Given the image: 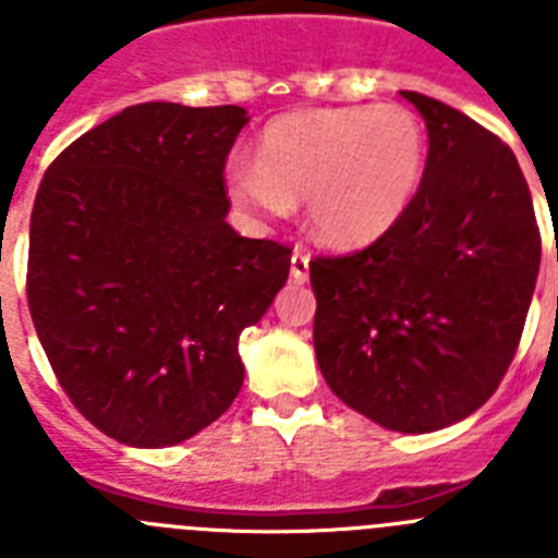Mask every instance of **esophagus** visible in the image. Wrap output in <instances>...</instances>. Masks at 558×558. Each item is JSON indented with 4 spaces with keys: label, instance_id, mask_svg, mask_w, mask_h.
Wrapping results in <instances>:
<instances>
[{
    "label": "esophagus",
    "instance_id": "34e87169",
    "mask_svg": "<svg viewBox=\"0 0 558 558\" xmlns=\"http://www.w3.org/2000/svg\"><path fill=\"white\" fill-rule=\"evenodd\" d=\"M290 279H293L295 284H304L310 279V256L299 248L290 256Z\"/></svg>",
    "mask_w": 558,
    "mask_h": 558
}]
</instances>
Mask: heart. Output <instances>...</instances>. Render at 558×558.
<instances>
[{
	"label": "heart",
	"mask_w": 558,
	"mask_h": 558,
	"mask_svg": "<svg viewBox=\"0 0 558 558\" xmlns=\"http://www.w3.org/2000/svg\"><path fill=\"white\" fill-rule=\"evenodd\" d=\"M427 136L402 106L307 108L259 136L256 161L226 170L229 195L259 218H284L307 198L310 229L338 248L386 234L416 198Z\"/></svg>",
	"instance_id": "heart-1"
}]
</instances>
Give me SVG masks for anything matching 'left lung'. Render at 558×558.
Here are the masks:
<instances>
[{"label":"left lung","instance_id":"1","mask_svg":"<svg viewBox=\"0 0 558 558\" xmlns=\"http://www.w3.org/2000/svg\"><path fill=\"white\" fill-rule=\"evenodd\" d=\"M402 97L427 125L425 175L372 245L310 263L313 343L349 408L430 433L475 413L509 372L542 240L511 147L445 102Z\"/></svg>","mask_w":558,"mask_h":558}]
</instances>
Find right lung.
<instances>
[{"instance_id":"right-lung-1","label":"right lung","mask_w":558,"mask_h":558,"mask_svg":"<svg viewBox=\"0 0 558 558\" xmlns=\"http://www.w3.org/2000/svg\"><path fill=\"white\" fill-rule=\"evenodd\" d=\"M245 108L142 102L44 172L27 304L72 405L131 447H170L229 411L240 332L290 274V248L229 223L226 159Z\"/></svg>"}]
</instances>
